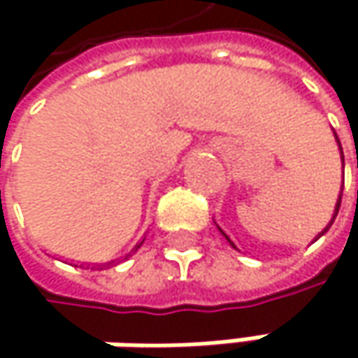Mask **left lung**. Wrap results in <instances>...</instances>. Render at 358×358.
Masks as SVG:
<instances>
[{
	"instance_id": "8db88e82",
	"label": "left lung",
	"mask_w": 358,
	"mask_h": 358,
	"mask_svg": "<svg viewBox=\"0 0 358 358\" xmlns=\"http://www.w3.org/2000/svg\"><path fill=\"white\" fill-rule=\"evenodd\" d=\"M334 134H336V132H334ZM336 141H338V145H340V138H338V134H336ZM340 153H342V147H340ZM342 164H344V153H342ZM340 201H342V199H338V205H336V213H334V220H336V215H338V209H340ZM334 220H331V222H334ZM329 226H331V224H329ZM329 226H327V228H329ZM327 228H325L323 232H327ZM323 232H322V234H323ZM222 234H224V232H222ZM224 236H226V234H224ZM226 238H228V236H226ZM228 241H230V238H228ZM230 245H232V241H230ZM232 247H234V245H232Z\"/></svg>"
}]
</instances>
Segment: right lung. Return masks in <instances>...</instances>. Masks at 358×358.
<instances>
[{
    "label": "right lung",
    "instance_id": "1",
    "mask_svg": "<svg viewBox=\"0 0 358 358\" xmlns=\"http://www.w3.org/2000/svg\"><path fill=\"white\" fill-rule=\"evenodd\" d=\"M138 247H141V245H138ZM138 247H136V249H138Z\"/></svg>",
    "mask_w": 358,
    "mask_h": 358
}]
</instances>
